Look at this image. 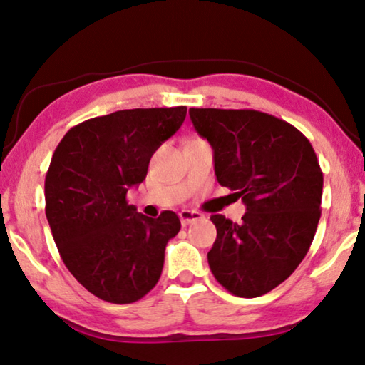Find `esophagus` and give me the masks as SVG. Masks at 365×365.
<instances>
[{
  "label": "esophagus",
  "mask_w": 365,
  "mask_h": 365,
  "mask_svg": "<svg viewBox=\"0 0 365 365\" xmlns=\"http://www.w3.org/2000/svg\"><path fill=\"white\" fill-rule=\"evenodd\" d=\"M204 215L200 214V212H197V210H181V212H179V219H181V224L182 225H189L191 224V222H194V220H200L202 219Z\"/></svg>",
  "instance_id": "34e87169"
}]
</instances>
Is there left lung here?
Returning a JSON list of instances; mask_svg holds the SVG:
<instances>
[{"label": "left lung", "mask_w": 365, "mask_h": 365, "mask_svg": "<svg viewBox=\"0 0 365 365\" xmlns=\"http://www.w3.org/2000/svg\"><path fill=\"white\" fill-rule=\"evenodd\" d=\"M214 150L220 186L242 197V224L214 214L210 272L227 292L262 297L283 283L308 253L321 217L323 171L308 138L257 110L189 108Z\"/></svg>", "instance_id": "8db88e82"}]
</instances>
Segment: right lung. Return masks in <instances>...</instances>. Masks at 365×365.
I'll list each match as a JSON object with an SVG mask.
<instances>
[{
	"label": "right lung",
	"instance_id": "obj_1",
	"mask_svg": "<svg viewBox=\"0 0 365 365\" xmlns=\"http://www.w3.org/2000/svg\"><path fill=\"white\" fill-rule=\"evenodd\" d=\"M186 107L133 108L82 121L64 135L46 174V217L61 258L78 283L115 304L156 287L165 248L181 229L173 210L158 219L128 205L161 143L181 128Z\"/></svg>",
	"mask_w": 365,
	"mask_h": 365
}]
</instances>
